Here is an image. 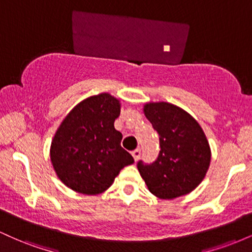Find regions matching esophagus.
<instances>
[{"label":"esophagus","mask_w":252,"mask_h":252,"mask_svg":"<svg viewBox=\"0 0 252 252\" xmlns=\"http://www.w3.org/2000/svg\"><path fill=\"white\" fill-rule=\"evenodd\" d=\"M131 155L134 156V160L137 161L141 158V149H135L131 152Z\"/></svg>","instance_id":"1"}]
</instances>
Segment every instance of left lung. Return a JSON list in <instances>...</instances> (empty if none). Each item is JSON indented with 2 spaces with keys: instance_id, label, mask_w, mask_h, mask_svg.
Segmentation results:
<instances>
[{
  "instance_id": "obj_1",
  "label": "left lung",
  "mask_w": 252,
  "mask_h": 252,
  "mask_svg": "<svg viewBox=\"0 0 252 252\" xmlns=\"http://www.w3.org/2000/svg\"><path fill=\"white\" fill-rule=\"evenodd\" d=\"M144 115L158 134L160 153L152 163L137 169L148 189L161 199H174L196 189L206 175L211 150L199 123L169 103H149Z\"/></svg>"
}]
</instances>
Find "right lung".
<instances>
[{"mask_svg":"<svg viewBox=\"0 0 252 252\" xmlns=\"http://www.w3.org/2000/svg\"><path fill=\"white\" fill-rule=\"evenodd\" d=\"M121 105L115 97L100 94L72 109L52 141L51 161L59 179L83 194H99L134 158L121 146L115 129Z\"/></svg>","mask_w":252,"mask_h":252,"instance_id":"obj_1","label":"right lung"}]
</instances>
